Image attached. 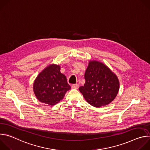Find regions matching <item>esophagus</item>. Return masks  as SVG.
<instances>
[{"label":"esophagus","instance_id":"1","mask_svg":"<svg viewBox=\"0 0 150 150\" xmlns=\"http://www.w3.org/2000/svg\"><path fill=\"white\" fill-rule=\"evenodd\" d=\"M72 88L73 89H78L79 88V85L77 83H75V84H72Z\"/></svg>","mask_w":150,"mask_h":150}]
</instances>
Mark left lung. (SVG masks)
<instances>
[{
    "mask_svg": "<svg viewBox=\"0 0 150 150\" xmlns=\"http://www.w3.org/2000/svg\"><path fill=\"white\" fill-rule=\"evenodd\" d=\"M85 83L79 90L83 98L95 108L108 105L119 90L117 76L103 63L90 60L84 75Z\"/></svg>",
    "mask_w": 150,
    "mask_h": 150,
    "instance_id": "1",
    "label": "left lung"
}]
</instances>
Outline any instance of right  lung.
<instances>
[{"label": "right lung", "mask_w": 150, "mask_h": 150, "mask_svg": "<svg viewBox=\"0 0 150 150\" xmlns=\"http://www.w3.org/2000/svg\"><path fill=\"white\" fill-rule=\"evenodd\" d=\"M70 89L66 76L60 72V66L54 63L42 70L33 83V91L37 100L50 105L60 101Z\"/></svg>", "instance_id": "add662e5"}]
</instances>
